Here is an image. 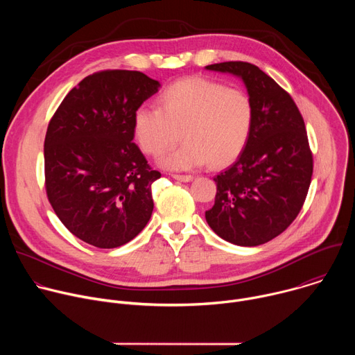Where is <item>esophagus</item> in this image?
Segmentation results:
<instances>
[{"instance_id":"1","label":"esophagus","mask_w":355,"mask_h":355,"mask_svg":"<svg viewBox=\"0 0 355 355\" xmlns=\"http://www.w3.org/2000/svg\"><path fill=\"white\" fill-rule=\"evenodd\" d=\"M173 178L177 180V181H181V182H189L192 181V175H181V174H173Z\"/></svg>"}]
</instances>
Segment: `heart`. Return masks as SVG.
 Returning <instances> with one entry per match:
<instances>
[{
    "instance_id": "obj_1",
    "label": "heart",
    "mask_w": 355,
    "mask_h": 355,
    "mask_svg": "<svg viewBox=\"0 0 355 355\" xmlns=\"http://www.w3.org/2000/svg\"><path fill=\"white\" fill-rule=\"evenodd\" d=\"M254 126V105L241 89L191 77L171 84L159 108L139 107L133 132L146 155L159 157L182 137L187 140L160 164L168 170H192L211 162L233 163L244 151Z\"/></svg>"
}]
</instances>
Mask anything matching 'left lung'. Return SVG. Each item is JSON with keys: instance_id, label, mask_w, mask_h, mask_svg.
I'll return each instance as SVG.
<instances>
[{"instance_id": "left-lung-1", "label": "left lung", "mask_w": 355, "mask_h": 355, "mask_svg": "<svg viewBox=\"0 0 355 355\" xmlns=\"http://www.w3.org/2000/svg\"><path fill=\"white\" fill-rule=\"evenodd\" d=\"M207 70L243 80L254 105V126L234 164L214 178L211 229L236 245H260L281 234L306 199L313 156L305 122L292 96L257 66L225 62Z\"/></svg>"}]
</instances>
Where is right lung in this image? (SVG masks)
Returning a JSON list of instances; mask_svg holds the SVG:
<instances>
[{
	"mask_svg": "<svg viewBox=\"0 0 355 355\" xmlns=\"http://www.w3.org/2000/svg\"><path fill=\"white\" fill-rule=\"evenodd\" d=\"M159 87L140 71H98L64 96L49 122L47 199L62 223L91 245L126 244L153 212L151 184L162 174L133 143V114Z\"/></svg>",
	"mask_w": 355,
	"mask_h": 355,
	"instance_id": "add662e5",
	"label": "right lung"
}]
</instances>
